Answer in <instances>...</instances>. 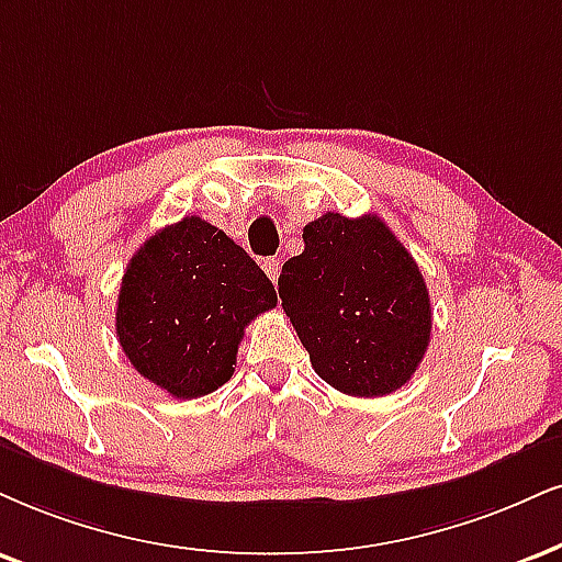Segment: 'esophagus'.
I'll return each instance as SVG.
<instances>
[{
    "label": "esophagus",
    "instance_id": "obj_1",
    "mask_svg": "<svg viewBox=\"0 0 562 562\" xmlns=\"http://www.w3.org/2000/svg\"><path fill=\"white\" fill-rule=\"evenodd\" d=\"M262 270H266V276L270 281H279V276H281V260L279 258H268V260H262Z\"/></svg>",
    "mask_w": 562,
    "mask_h": 562
}]
</instances>
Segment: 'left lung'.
<instances>
[{
  "label": "left lung",
  "instance_id": "obj_1",
  "mask_svg": "<svg viewBox=\"0 0 562 562\" xmlns=\"http://www.w3.org/2000/svg\"><path fill=\"white\" fill-rule=\"evenodd\" d=\"M302 239L304 252L283 262L279 296L315 372L346 396L398 391L432 330L419 266L375 213H325Z\"/></svg>",
  "mask_w": 562,
  "mask_h": 562
}]
</instances>
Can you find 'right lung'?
<instances>
[{
    "mask_svg": "<svg viewBox=\"0 0 562 562\" xmlns=\"http://www.w3.org/2000/svg\"><path fill=\"white\" fill-rule=\"evenodd\" d=\"M273 283L221 228L187 216L161 228L124 270L122 351L175 398L207 396L234 375L245 328L276 307Z\"/></svg>",
    "mask_w": 562,
    "mask_h": 562,
    "instance_id": "1",
    "label": "right lung"
}]
</instances>
